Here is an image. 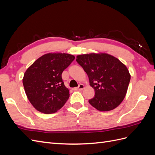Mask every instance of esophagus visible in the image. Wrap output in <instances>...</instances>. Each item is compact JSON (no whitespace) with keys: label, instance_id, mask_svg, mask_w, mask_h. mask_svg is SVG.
I'll return each mask as SVG.
<instances>
[{"label":"esophagus","instance_id":"1","mask_svg":"<svg viewBox=\"0 0 155 155\" xmlns=\"http://www.w3.org/2000/svg\"><path fill=\"white\" fill-rule=\"evenodd\" d=\"M84 88H85V85H83V84H80V85L78 86V87L73 88V90L74 91H82Z\"/></svg>","mask_w":155,"mask_h":155}]
</instances>
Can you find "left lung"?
Masks as SVG:
<instances>
[{
  "label": "left lung",
  "instance_id": "obj_1",
  "mask_svg": "<svg viewBox=\"0 0 155 155\" xmlns=\"http://www.w3.org/2000/svg\"><path fill=\"white\" fill-rule=\"evenodd\" d=\"M77 62L87 74L95 96L88 102L100 111H110L120 105L130 79L128 68L113 55L106 53L78 55Z\"/></svg>",
  "mask_w": 155,
  "mask_h": 155
}]
</instances>
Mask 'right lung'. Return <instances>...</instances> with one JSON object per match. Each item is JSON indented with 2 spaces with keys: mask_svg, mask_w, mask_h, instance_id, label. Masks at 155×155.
<instances>
[{
  "mask_svg": "<svg viewBox=\"0 0 155 155\" xmlns=\"http://www.w3.org/2000/svg\"><path fill=\"white\" fill-rule=\"evenodd\" d=\"M74 59L69 54L48 53L27 68L22 79L23 86L28 99L37 110L52 114L65 104L70 94L61 74Z\"/></svg>",
  "mask_w": 155,
  "mask_h": 155,
  "instance_id": "right-lung-1",
  "label": "right lung"
}]
</instances>
